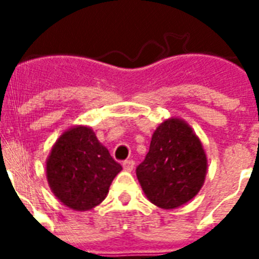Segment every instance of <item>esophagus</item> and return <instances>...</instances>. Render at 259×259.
Instances as JSON below:
<instances>
[{"instance_id": "34e87169", "label": "esophagus", "mask_w": 259, "mask_h": 259, "mask_svg": "<svg viewBox=\"0 0 259 259\" xmlns=\"http://www.w3.org/2000/svg\"><path fill=\"white\" fill-rule=\"evenodd\" d=\"M134 164H136V162H134L133 160H126V161H123L122 165H123V169L127 170V172H132L134 168Z\"/></svg>"}]
</instances>
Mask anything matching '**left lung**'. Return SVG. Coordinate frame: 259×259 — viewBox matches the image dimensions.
<instances>
[{
  "mask_svg": "<svg viewBox=\"0 0 259 259\" xmlns=\"http://www.w3.org/2000/svg\"><path fill=\"white\" fill-rule=\"evenodd\" d=\"M207 156L192 127L169 118L154 130L149 152L137 166L146 197L160 208L172 209L196 196L207 175Z\"/></svg>",
  "mask_w": 259,
  "mask_h": 259,
  "instance_id": "left-lung-1",
  "label": "left lung"
}]
</instances>
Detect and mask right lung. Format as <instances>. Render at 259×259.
Wrapping results in <instances>:
<instances>
[{
	"label": "right lung",
	"instance_id": "1",
	"mask_svg": "<svg viewBox=\"0 0 259 259\" xmlns=\"http://www.w3.org/2000/svg\"><path fill=\"white\" fill-rule=\"evenodd\" d=\"M122 170L87 126H74L59 137L47 158V180L54 195L75 211L101 204Z\"/></svg>",
	"mask_w": 259,
	"mask_h": 259
}]
</instances>
